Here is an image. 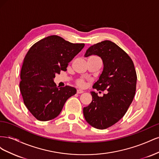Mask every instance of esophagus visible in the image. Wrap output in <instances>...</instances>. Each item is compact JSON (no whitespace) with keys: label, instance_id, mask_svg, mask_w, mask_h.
I'll list each match as a JSON object with an SVG mask.
<instances>
[{"label":"esophagus","instance_id":"obj_1","mask_svg":"<svg viewBox=\"0 0 159 159\" xmlns=\"http://www.w3.org/2000/svg\"><path fill=\"white\" fill-rule=\"evenodd\" d=\"M84 91H83V90H81V89H77V93H78V94H80V93H84Z\"/></svg>","mask_w":159,"mask_h":159}]
</instances>
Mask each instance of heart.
Listing matches in <instances>:
<instances>
[{
  "mask_svg": "<svg viewBox=\"0 0 159 159\" xmlns=\"http://www.w3.org/2000/svg\"><path fill=\"white\" fill-rule=\"evenodd\" d=\"M87 84V81L83 78H80L77 80L75 81V84L78 86L80 88H84Z\"/></svg>",
  "mask_w": 159,
  "mask_h": 159,
  "instance_id": "1",
  "label": "heart"
}]
</instances>
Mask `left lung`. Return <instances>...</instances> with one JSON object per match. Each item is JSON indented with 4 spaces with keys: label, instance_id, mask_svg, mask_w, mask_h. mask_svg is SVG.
Instances as JSON below:
<instances>
[{
    "label": "left lung",
    "instance_id": "obj_1",
    "mask_svg": "<svg viewBox=\"0 0 159 159\" xmlns=\"http://www.w3.org/2000/svg\"><path fill=\"white\" fill-rule=\"evenodd\" d=\"M98 55L103 62V70L93 88L107 90L103 97L91 92L92 102L84 108L90 125L105 129L117 123L127 111L135 95L137 73L131 57L114 42L105 40L90 46L85 56Z\"/></svg>",
    "mask_w": 159,
    "mask_h": 159
}]
</instances>
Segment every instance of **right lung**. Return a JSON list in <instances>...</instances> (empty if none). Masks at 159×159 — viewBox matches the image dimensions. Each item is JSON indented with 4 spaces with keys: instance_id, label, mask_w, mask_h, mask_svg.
I'll list each match as a JSON object with an SVG mask.
<instances>
[{
    "instance_id": "right-lung-1",
    "label": "right lung",
    "mask_w": 159,
    "mask_h": 159,
    "mask_svg": "<svg viewBox=\"0 0 159 159\" xmlns=\"http://www.w3.org/2000/svg\"><path fill=\"white\" fill-rule=\"evenodd\" d=\"M84 46L53 35L37 42L27 52L19 85L25 105L36 119H54L67 99L76 93V89L68 85L58 88L53 79L61 71H66L69 62Z\"/></svg>"
}]
</instances>
